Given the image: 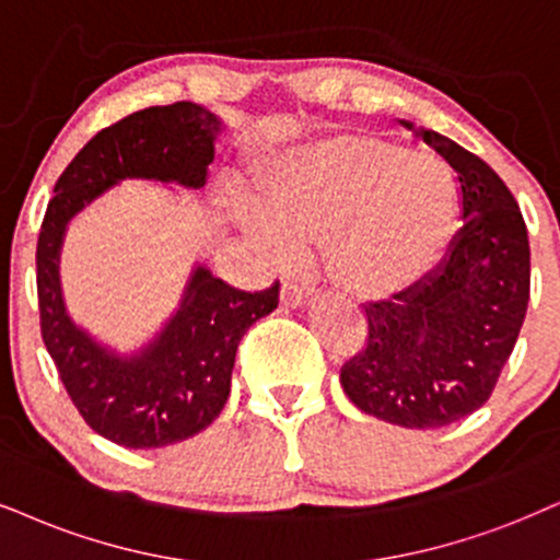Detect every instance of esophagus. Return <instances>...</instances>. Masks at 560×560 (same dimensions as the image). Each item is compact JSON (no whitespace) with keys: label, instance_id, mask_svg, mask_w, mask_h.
<instances>
[{"label":"esophagus","instance_id":"34e87169","mask_svg":"<svg viewBox=\"0 0 560 560\" xmlns=\"http://www.w3.org/2000/svg\"><path fill=\"white\" fill-rule=\"evenodd\" d=\"M304 300H307V287L296 279H284V284H281V304L284 307H300Z\"/></svg>","mask_w":560,"mask_h":560}]
</instances>
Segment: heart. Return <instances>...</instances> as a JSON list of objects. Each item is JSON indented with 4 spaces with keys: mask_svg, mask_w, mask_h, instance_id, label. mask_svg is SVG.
Masks as SVG:
<instances>
[{
    "mask_svg": "<svg viewBox=\"0 0 560 560\" xmlns=\"http://www.w3.org/2000/svg\"><path fill=\"white\" fill-rule=\"evenodd\" d=\"M243 217L273 256L323 247L343 292L380 300L444 258L457 188L429 154L374 133H336L281 160L264 180V211L245 207Z\"/></svg>",
    "mask_w": 560,
    "mask_h": 560,
    "instance_id": "1",
    "label": "heart"
}]
</instances>
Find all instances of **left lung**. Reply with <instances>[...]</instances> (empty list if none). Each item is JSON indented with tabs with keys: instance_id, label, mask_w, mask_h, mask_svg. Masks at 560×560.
Returning a JSON list of instances; mask_svg holds the SVG:
<instances>
[{
	"instance_id": "8db88e82",
	"label": "left lung",
	"mask_w": 560,
	"mask_h": 560,
	"mask_svg": "<svg viewBox=\"0 0 560 560\" xmlns=\"http://www.w3.org/2000/svg\"><path fill=\"white\" fill-rule=\"evenodd\" d=\"M419 137L455 173L463 228L423 279L364 304L366 341L341 366V385L374 419L442 429L491 398L512 357L529 302V240L512 190L478 154L431 129Z\"/></svg>"
}]
</instances>
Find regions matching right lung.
<instances>
[{
  "mask_svg": "<svg viewBox=\"0 0 560 560\" xmlns=\"http://www.w3.org/2000/svg\"><path fill=\"white\" fill-rule=\"evenodd\" d=\"M222 121L196 103L154 105L105 126L77 152L54 186L38 247L40 336L63 390L97 434L131 450L167 447L198 434L230 398L245 330L279 304V281L243 292L198 266L167 328L137 357L121 359L63 313L59 250L67 222L124 178L201 188Z\"/></svg>",
  "mask_w": 560,
  "mask_h": 560,
  "instance_id": "right-lung-1",
  "label": "right lung"
}]
</instances>
